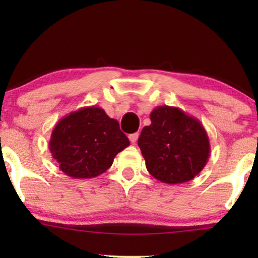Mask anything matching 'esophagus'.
Returning a JSON list of instances; mask_svg holds the SVG:
<instances>
[{
	"label": "esophagus",
	"mask_w": 258,
	"mask_h": 258,
	"mask_svg": "<svg viewBox=\"0 0 258 258\" xmlns=\"http://www.w3.org/2000/svg\"><path fill=\"white\" fill-rule=\"evenodd\" d=\"M138 137H139V135H138V133H132V135H130V136H128L130 141H131V143H132V144H135L136 142H137Z\"/></svg>",
	"instance_id": "1"
}]
</instances>
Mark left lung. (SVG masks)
Instances as JSON below:
<instances>
[{
    "mask_svg": "<svg viewBox=\"0 0 258 258\" xmlns=\"http://www.w3.org/2000/svg\"><path fill=\"white\" fill-rule=\"evenodd\" d=\"M143 127L138 147L154 178L180 184L198 176L210 158V141L203 123L176 106H156Z\"/></svg>",
    "mask_w": 258,
    "mask_h": 258,
    "instance_id": "1",
    "label": "left lung"
}]
</instances>
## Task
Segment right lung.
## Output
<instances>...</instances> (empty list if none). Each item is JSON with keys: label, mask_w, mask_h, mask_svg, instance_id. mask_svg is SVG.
I'll return each instance as SVG.
<instances>
[{"label": "right lung", "mask_w": 258, "mask_h": 258, "mask_svg": "<svg viewBox=\"0 0 258 258\" xmlns=\"http://www.w3.org/2000/svg\"><path fill=\"white\" fill-rule=\"evenodd\" d=\"M130 146L119 122L99 106H85L55 123L49 152L59 170L76 179L94 178L112 165L117 153Z\"/></svg>", "instance_id": "obj_1"}]
</instances>
